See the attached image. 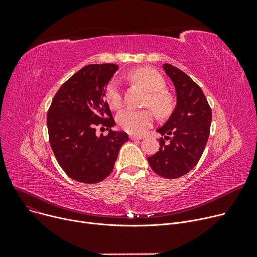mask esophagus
Masks as SVG:
<instances>
[{"label": "esophagus", "instance_id": "1", "mask_svg": "<svg viewBox=\"0 0 257 257\" xmlns=\"http://www.w3.org/2000/svg\"><path fill=\"white\" fill-rule=\"evenodd\" d=\"M129 139H130V140H132V141H141V140H143V139H144V137H137V136H130V137H129Z\"/></svg>", "mask_w": 257, "mask_h": 257}]
</instances>
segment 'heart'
Masks as SVG:
<instances>
[{
	"instance_id": "obj_1",
	"label": "heart",
	"mask_w": 257,
	"mask_h": 257,
	"mask_svg": "<svg viewBox=\"0 0 257 257\" xmlns=\"http://www.w3.org/2000/svg\"><path fill=\"white\" fill-rule=\"evenodd\" d=\"M131 77L141 84L149 94L146 100V105L150 106L158 115H166L171 107V100L164 92L166 83L164 78L157 72L150 69H138L131 73ZM105 98L112 108H118L121 105V93L119 81L112 79L108 84ZM118 126L124 131L141 136L153 124V115L149 110L126 109L120 111L116 116Z\"/></svg>"
}]
</instances>
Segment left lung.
I'll return each mask as SVG.
<instances>
[{
    "label": "left lung",
    "instance_id": "obj_1",
    "mask_svg": "<svg viewBox=\"0 0 257 257\" xmlns=\"http://www.w3.org/2000/svg\"><path fill=\"white\" fill-rule=\"evenodd\" d=\"M163 69L175 87L176 105L168 120L156 130L163 137L159 151L148 157V163L159 176L175 179L190 172L203 154L211 109L203 91L185 73L168 63Z\"/></svg>",
    "mask_w": 257,
    "mask_h": 257
}]
</instances>
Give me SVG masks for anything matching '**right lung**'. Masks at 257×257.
Segmentation results:
<instances>
[{
  "label": "right lung",
  "mask_w": 257,
  "mask_h": 257,
  "mask_svg": "<svg viewBox=\"0 0 257 257\" xmlns=\"http://www.w3.org/2000/svg\"><path fill=\"white\" fill-rule=\"evenodd\" d=\"M117 70L110 63L84 66L61 85L50 106V145L59 166L76 181L93 184L109 176L128 141L127 133L111 130L115 123L105 100L107 84ZM98 124L107 127L106 137L95 136Z\"/></svg>",
  "instance_id": "add662e5"
}]
</instances>
